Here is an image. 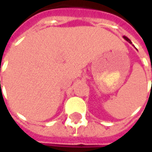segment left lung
Segmentation results:
<instances>
[{
	"instance_id": "8db88e82",
	"label": "left lung",
	"mask_w": 152,
	"mask_h": 152,
	"mask_svg": "<svg viewBox=\"0 0 152 152\" xmlns=\"http://www.w3.org/2000/svg\"><path fill=\"white\" fill-rule=\"evenodd\" d=\"M124 39H125V40H127L128 42H129V43H130V44L132 43V42H131V40H129V38H128V37H124Z\"/></svg>"
}]
</instances>
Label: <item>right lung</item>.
Returning a JSON list of instances; mask_svg holds the SVG:
<instances>
[{
	"label": "right lung",
	"mask_w": 152,
	"mask_h": 152,
	"mask_svg": "<svg viewBox=\"0 0 152 152\" xmlns=\"http://www.w3.org/2000/svg\"><path fill=\"white\" fill-rule=\"evenodd\" d=\"M0 82H1V81H0Z\"/></svg>",
	"instance_id": "add662e5"
}]
</instances>
